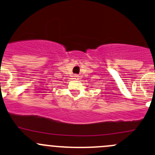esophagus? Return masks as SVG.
<instances>
[{
	"label": "esophagus",
	"instance_id": "obj_1",
	"mask_svg": "<svg viewBox=\"0 0 155 155\" xmlns=\"http://www.w3.org/2000/svg\"><path fill=\"white\" fill-rule=\"evenodd\" d=\"M79 76H78V75H75V76H74L75 79H79Z\"/></svg>",
	"mask_w": 155,
	"mask_h": 155
}]
</instances>
